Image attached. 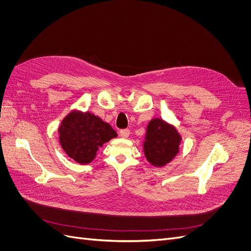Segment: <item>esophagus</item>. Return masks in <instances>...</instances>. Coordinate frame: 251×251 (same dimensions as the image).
Instances as JSON below:
<instances>
[{"mask_svg":"<svg viewBox=\"0 0 251 251\" xmlns=\"http://www.w3.org/2000/svg\"><path fill=\"white\" fill-rule=\"evenodd\" d=\"M130 135V130L129 129H123L120 131V136L122 138H128Z\"/></svg>","mask_w":251,"mask_h":251,"instance_id":"esophagus-1","label":"esophagus"}]
</instances>
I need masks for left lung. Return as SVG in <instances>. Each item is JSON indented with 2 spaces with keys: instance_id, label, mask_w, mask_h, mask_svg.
<instances>
[{
  "instance_id": "8db88e82",
  "label": "left lung",
  "mask_w": 251,
  "mask_h": 251,
  "mask_svg": "<svg viewBox=\"0 0 251 251\" xmlns=\"http://www.w3.org/2000/svg\"><path fill=\"white\" fill-rule=\"evenodd\" d=\"M181 136L177 130L162 119H152L147 129L143 151L148 161L163 167L172 161L179 151Z\"/></svg>"
}]
</instances>
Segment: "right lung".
I'll return each mask as SVG.
<instances>
[{"label": "right lung", "instance_id": "obj_1", "mask_svg": "<svg viewBox=\"0 0 251 251\" xmlns=\"http://www.w3.org/2000/svg\"><path fill=\"white\" fill-rule=\"evenodd\" d=\"M117 137L110 124L89 112L73 111L64 118L59 127L60 143L71 159L86 165L97 155L99 148Z\"/></svg>", "mask_w": 251, "mask_h": 251}]
</instances>
